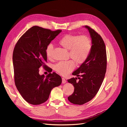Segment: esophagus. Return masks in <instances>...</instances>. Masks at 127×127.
<instances>
[{"label": "esophagus", "mask_w": 127, "mask_h": 127, "mask_svg": "<svg viewBox=\"0 0 127 127\" xmlns=\"http://www.w3.org/2000/svg\"><path fill=\"white\" fill-rule=\"evenodd\" d=\"M62 83L63 84H64V83H65L66 82V80H65V78H62Z\"/></svg>", "instance_id": "esophagus-1"}]
</instances>
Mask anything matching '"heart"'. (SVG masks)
<instances>
[{
  "label": "heart",
  "instance_id": "obj_1",
  "mask_svg": "<svg viewBox=\"0 0 127 127\" xmlns=\"http://www.w3.org/2000/svg\"><path fill=\"white\" fill-rule=\"evenodd\" d=\"M59 44L65 49L69 50V57L72 60L61 62L55 66V70L62 76L68 74L75 67V64L80 65L87 59L92 48L90 38L86 35L79 36L74 34H66L59 42ZM53 46L49 44L46 48V55L49 59L52 57Z\"/></svg>",
  "mask_w": 127,
  "mask_h": 127
}]
</instances>
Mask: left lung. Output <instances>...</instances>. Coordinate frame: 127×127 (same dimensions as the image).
Instances as JSON below:
<instances>
[{
    "instance_id": "obj_1",
    "label": "left lung",
    "mask_w": 127,
    "mask_h": 127,
    "mask_svg": "<svg viewBox=\"0 0 127 127\" xmlns=\"http://www.w3.org/2000/svg\"><path fill=\"white\" fill-rule=\"evenodd\" d=\"M84 27L89 30L92 39L91 50L86 61L72 72V75L78 77L67 80L75 88L68 100L78 105L90 101L95 96L102 83L106 69V53L103 40L90 27L85 26ZM77 78L78 81H76Z\"/></svg>"
}]
</instances>
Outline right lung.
Masks as SVG:
<instances>
[{
  "mask_svg": "<svg viewBox=\"0 0 127 127\" xmlns=\"http://www.w3.org/2000/svg\"><path fill=\"white\" fill-rule=\"evenodd\" d=\"M62 32L52 31L33 26L19 39L13 53V64L16 88L25 100L38 105L47 100L52 89L61 85V76L53 72L46 77L39 74L45 67L46 50L52 40ZM48 70L49 67L47 66Z\"/></svg>",
  "mask_w": 127,
  "mask_h": 127,
  "instance_id": "1",
  "label": "right lung"
}]
</instances>
